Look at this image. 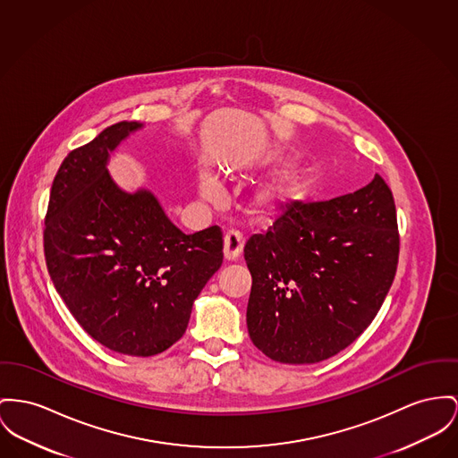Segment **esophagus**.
<instances>
[{"label": "esophagus", "instance_id": "esophagus-1", "mask_svg": "<svg viewBox=\"0 0 458 458\" xmlns=\"http://www.w3.org/2000/svg\"><path fill=\"white\" fill-rule=\"evenodd\" d=\"M243 251V234L238 231H227L224 236V255L227 260H234Z\"/></svg>", "mask_w": 458, "mask_h": 458}]
</instances>
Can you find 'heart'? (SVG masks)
<instances>
[{
  "label": "heart",
  "mask_w": 458,
  "mask_h": 458,
  "mask_svg": "<svg viewBox=\"0 0 458 458\" xmlns=\"http://www.w3.org/2000/svg\"><path fill=\"white\" fill-rule=\"evenodd\" d=\"M199 192L205 199L215 201L220 198L222 187L212 174L203 172L199 175ZM305 196L307 182L304 177L299 174H288L276 182L260 187L251 199V210L260 220H275L290 214L304 201Z\"/></svg>",
  "instance_id": "obj_1"
}]
</instances>
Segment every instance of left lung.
I'll return each instance as SVG.
<instances>
[{
  "mask_svg": "<svg viewBox=\"0 0 458 458\" xmlns=\"http://www.w3.org/2000/svg\"><path fill=\"white\" fill-rule=\"evenodd\" d=\"M397 257L394 196L378 174L356 192L297 205L244 244L251 342L286 365L335 356L380 310Z\"/></svg>",
  "mask_w": 458,
  "mask_h": 458,
  "instance_id": "8db88e82",
  "label": "left lung"
}]
</instances>
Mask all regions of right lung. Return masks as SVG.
I'll return each instance as SVG.
<instances>
[{
	"instance_id": "1",
	"label": "right lung",
	"mask_w": 458,
	"mask_h": 458,
	"mask_svg": "<svg viewBox=\"0 0 458 458\" xmlns=\"http://www.w3.org/2000/svg\"><path fill=\"white\" fill-rule=\"evenodd\" d=\"M137 122L71 151L52 183L48 275L81 328L107 349L148 358L185 334L192 304L224 260L222 229L183 234L149 191L128 194L106 165Z\"/></svg>"
}]
</instances>
